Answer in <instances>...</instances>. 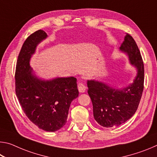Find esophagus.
I'll return each mask as SVG.
<instances>
[{"mask_svg": "<svg viewBox=\"0 0 157 157\" xmlns=\"http://www.w3.org/2000/svg\"><path fill=\"white\" fill-rule=\"evenodd\" d=\"M78 88L79 91L80 93H84L85 91V90H86V86H85L83 84L81 83V82H79L78 83Z\"/></svg>", "mask_w": 157, "mask_h": 157, "instance_id": "1", "label": "esophagus"}]
</instances>
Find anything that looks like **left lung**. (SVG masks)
<instances>
[{
  "label": "left lung",
  "mask_w": 157,
  "mask_h": 157,
  "mask_svg": "<svg viewBox=\"0 0 157 157\" xmlns=\"http://www.w3.org/2000/svg\"><path fill=\"white\" fill-rule=\"evenodd\" d=\"M120 50L128 55L136 67L134 82L123 89H116L95 80L87 81L95 120L101 126H118L131 118L139 107L144 88V64L140 50L133 37L126 34Z\"/></svg>",
  "instance_id": "8db88e82"
}]
</instances>
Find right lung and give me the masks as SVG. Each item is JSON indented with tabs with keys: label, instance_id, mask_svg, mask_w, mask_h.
I'll list each match as a JSON object with an SVG mask.
<instances>
[{
	"label": "right lung",
	"instance_id": "1",
	"mask_svg": "<svg viewBox=\"0 0 157 157\" xmlns=\"http://www.w3.org/2000/svg\"><path fill=\"white\" fill-rule=\"evenodd\" d=\"M47 37L44 30L31 34L23 43L15 71V91L21 107L32 123L47 132L65 125L71 103L78 98L74 77L42 80L34 75L30 60L36 46Z\"/></svg>",
	"mask_w": 157,
	"mask_h": 157
}]
</instances>
